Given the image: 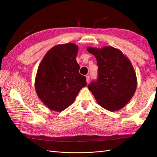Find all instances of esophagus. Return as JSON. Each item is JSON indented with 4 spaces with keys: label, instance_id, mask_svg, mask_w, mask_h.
<instances>
[{
    "label": "esophagus",
    "instance_id": "obj_1",
    "mask_svg": "<svg viewBox=\"0 0 157 157\" xmlns=\"http://www.w3.org/2000/svg\"><path fill=\"white\" fill-rule=\"evenodd\" d=\"M86 82L88 83L90 82V77L89 76H86Z\"/></svg>",
    "mask_w": 157,
    "mask_h": 157
}]
</instances>
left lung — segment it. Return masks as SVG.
Wrapping results in <instances>:
<instances>
[{
    "label": "left lung",
    "instance_id": "1",
    "mask_svg": "<svg viewBox=\"0 0 157 157\" xmlns=\"http://www.w3.org/2000/svg\"><path fill=\"white\" fill-rule=\"evenodd\" d=\"M96 57L98 79L88 88L97 103L109 111H117L130 101L137 88V77L130 60L112 46L102 48L88 47Z\"/></svg>",
    "mask_w": 157,
    "mask_h": 157
}]
</instances>
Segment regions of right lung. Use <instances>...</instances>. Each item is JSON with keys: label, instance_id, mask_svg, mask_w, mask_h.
<instances>
[{"label": "right lung", "instance_id": "1", "mask_svg": "<svg viewBox=\"0 0 157 157\" xmlns=\"http://www.w3.org/2000/svg\"><path fill=\"white\" fill-rule=\"evenodd\" d=\"M78 50V46L71 42L56 45L47 52L39 64L35 88L38 97L50 110H65L86 86V78L79 73L76 60Z\"/></svg>", "mask_w": 157, "mask_h": 157}]
</instances>
